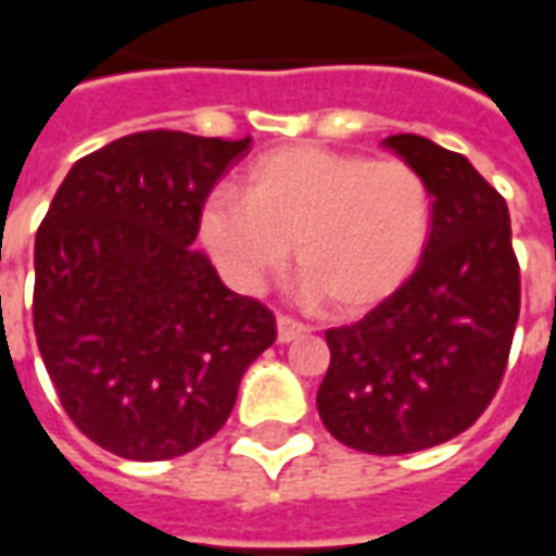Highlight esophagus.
I'll list each match as a JSON object with an SVG mask.
<instances>
[{
  "label": "esophagus",
  "instance_id": "34e87169",
  "mask_svg": "<svg viewBox=\"0 0 556 556\" xmlns=\"http://www.w3.org/2000/svg\"><path fill=\"white\" fill-rule=\"evenodd\" d=\"M309 333V325H303L298 318H291V315H279L277 318V339L279 342H294V339H301Z\"/></svg>",
  "mask_w": 556,
  "mask_h": 556
}]
</instances>
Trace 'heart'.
<instances>
[{
    "instance_id": "heart-1",
    "label": "heart",
    "mask_w": 556,
    "mask_h": 556,
    "mask_svg": "<svg viewBox=\"0 0 556 556\" xmlns=\"http://www.w3.org/2000/svg\"><path fill=\"white\" fill-rule=\"evenodd\" d=\"M199 229L243 289L279 274L294 247L306 294L357 313L390 298L419 265L431 193L405 160L291 146L255 160L241 199L211 195Z\"/></svg>"
}]
</instances>
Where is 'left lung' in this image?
I'll use <instances>...</instances> for the list:
<instances>
[{"label": "left lung", "instance_id": "8db88e82", "mask_svg": "<svg viewBox=\"0 0 556 556\" xmlns=\"http://www.w3.org/2000/svg\"><path fill=\"white\" fill-rule=\"evenodd\" d=\"M426 178L431 231L417 270L361 321L330 327L318 387L327 431L405 455L470 429L501 387L521 309L509 207L465 154L417 134L384 139Z\"/></svg>", "mask_w": 556, "mask_h": 556}]
</instances>
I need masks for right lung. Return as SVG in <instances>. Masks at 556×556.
Returning a JSON list of instances; mask_svg holds the SVG:
<instances>
[{
    "mask_svg": "<svg viewBox=\"0 0 556 556\" xmlns=\"http://www.w3.org/2000/svg\"><path fill=\"white\" fill-rule=\"evenodd\" d=\"M250 137L142 130L79 157L35 235L31 321L74 426L160 462L229 419L247 366L274 345L262 301L223 286L190 243Z\"/></svg>",
    "mask_w": 556,
    "mask_h": 556,
    "instance_id": "right-lung-1",
    "label": "right lung"
}]
</instances>
